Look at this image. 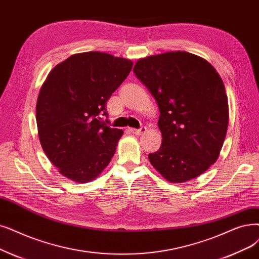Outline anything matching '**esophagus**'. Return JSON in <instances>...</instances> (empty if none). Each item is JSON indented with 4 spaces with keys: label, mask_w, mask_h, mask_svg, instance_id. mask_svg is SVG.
Returning a JSON list of instances; mask_svg holds the SVG:
<instances>
[{
    "label": "esophagus",
    "mask_w": 259,
    "mask_h": 259,
    "mask_svg": "<svg viewBox=\"0 0 259 259\" xmlns=\"http://www.w3.org/2000/svg\"><path fill=\"white\" fill-rule=\"evenodd\" d=\"M146 130H147V128H146L145 126H142L140 129H130V131L134 134H137V136H141V134H143L144 132H146Z\"/></svg>",
    "instance_id": "obj_1"
}]
</instances>
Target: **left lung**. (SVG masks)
<instances>
[{"label": "left lung", "mask_w": 259, "mask_h": 259, "mask_svg": "<svg viewBox=\"0 0 259 259\" xmlns=\"http://www.w3.org/2000/svg\"><path fill=\"white\" fill-rule=\"evenodd\" d=\"M134 74L160 109V149L151 165L167 181L192 180L216 162L229 125V105L221 77L206 60L186 52L140 59Z\"/></svg>", "instance_id": "obj_1"}]
</instances>
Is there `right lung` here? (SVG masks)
Wrapping results in <instances>:
<instances>
[{
  "label": "right lung",
  "instance_id": "right-lung-1",
  "mask_svg": "<svg viewBox=\"0 0 259 259\" xmlns=\"http://www.w3.org/2000/svg\"><path fill=\"white\" fill-rule=\"evenodd\" d=\"M132 65L125 58L88 52L71 56L48 75L36 106L39 140L64 177L89 182L113 157L122 130L110 128L103 117Z\"/></svg>",
  "mask_w": 259,
  "mask_h": 259
}]
</instances>
